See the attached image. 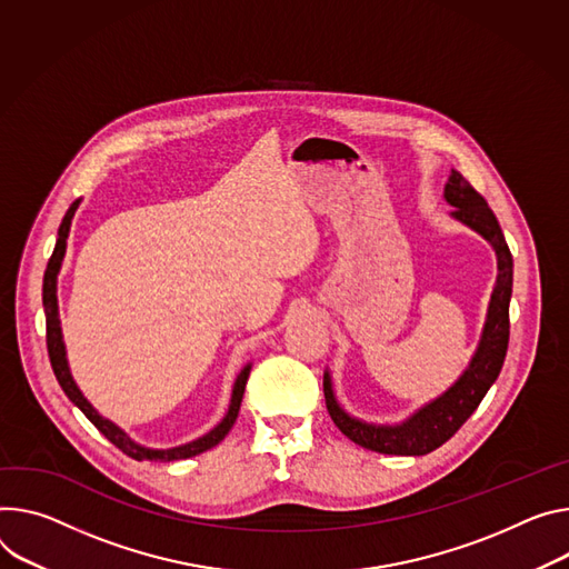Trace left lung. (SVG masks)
Wrapping results in <instances>:
<instances>
[{"mask_svg":"<svg viewBox=\"0 0 569 569\" xmlns=\"http://www.w3.org/2000/svg\"><path fill=\"white\" fill-rule=\"evenodd\" d=\"M445 199L453 206V218L479 231L497 251V283L490 297L488 320L481 336V345L465 375L436 401L418 410L416 416L397 427H375L349 418L338 406L329 372L325 375V399L333 425L356 445L392 456H425L445 445L479 408L481 399L497 381L510 336L508 303L512 292V256L501 233V227L490 211L488 201L465 181V177L451 170L445 186Z\"/></svg>","mask_w":569,"mask_h":569,"instance_id":"left-lung-1","label":"left lung"}]
</instances>
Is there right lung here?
I'll return each mask as SVG.
<instances>
[{
    "instance_id": "obj_1",
    "label": "right lung",
    "mask_w": 569,
    "mask_h": 569,
    "mask_svg": "<svg viewBox=\"0 0 569 569\" xmlns=\"http://www.w3.org/2000/svg\"><path fill=\"white\" fill-rule=\"evenodd\" d=\"M79 201H74L61 227H59V238H57V247H54V253H51L49 263H47V270H44V279H42V306H44V320H47V351H49V360H51V370H54L57 375V381L61 383L63 392L70 397V401L74 406L81 408L83 416L99 429V433H104L122 453L136 458V460H153V462H168V460H179V458H190V456H197L206 449L216 447L218 442L224 440V436L231 431L236 418H238V410H240V401H242V395H244V386H247V379H249V370L251 366H247L240 377L236 379V386H233V395H231V406H229V412L227 418L211 431L206 433L203 438L190 442V445H181V447H174V449H144L140 445H136L122 429H118L113 422L104 420L99 416V412L88 403V399L81 395V390L77 388V383L72 381V375L68 370V360H66V347H63V340H61V322H59V306H57V274L61 270V261L66 256V240H68V233H70V222H72V216L77 211Z\"/></svg>"
}]
</instances>
